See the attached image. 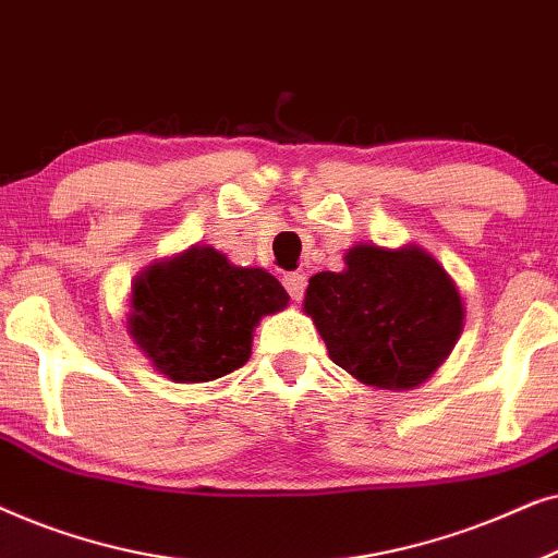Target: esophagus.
<instances>
[{"label": "esophagus", "mask_w": 558, "mask_h": 558, "mask_svg": "<svg viewBox=\"0 0 558 558\" xmlns=\"http://www.w3.org/2000/svg\"><path fill=\"white\" fill-rule=\"evenodd\" d=\"M281 284H284V289L294 302H302L304 289H307V277H304V274H300V271H292V274H287L284 279H281Z\"/></svg>", "instance_id": "1"}]
</instances>
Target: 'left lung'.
<instances>
[{
  "label": "left lung",
  "mask_w": 558,
  "mask_h": 558,
  "mask_svg": "<svg viewBox=\"0 0 558 558\" xmlns=\"http://www.w3.org/2000/svg\"><path fill=\"white\" fill-rule=\"evenodd\" d=\"M345 264L340 274H315L304 296L332 363L376 388L418 386L462 332L452 279L416 246H355Z\"/></svg>",
  "instance_id": "left-lung-1"
}]
</instances>
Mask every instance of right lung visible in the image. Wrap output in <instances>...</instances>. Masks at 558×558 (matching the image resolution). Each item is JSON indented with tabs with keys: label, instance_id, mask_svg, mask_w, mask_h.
<instances>
[{
	"label": "right lung",
	"instance_id": "obj_1",
	"mask_svg": "<svg viewBox=\"0 0 558 558\" xmlns=\"http://www.w3.org/2000/svg\"><path fill=\"white\" fill-rule=\"evenodd\" d=\"M287 302L271 274L195 246L134 281L129 332L167 378L205 384L239 371L251 357L254 325Z\"/></svg>",
	"mask_w": 558,
	"mask_h": 558
}]
</instances>
